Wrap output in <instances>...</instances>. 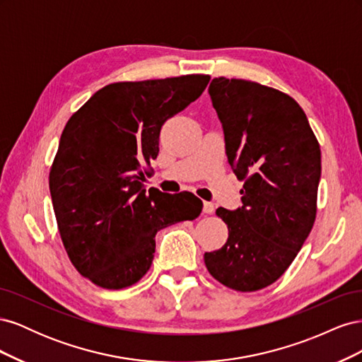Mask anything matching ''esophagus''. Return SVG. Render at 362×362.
I'll return each instance as SVG.
<instances>
[{"mask_svg": "<svg viewBox=\"0 0 362 362\" xmlns=\"http://www.w3.org/2000/svg\"><path fill=\"white\" fill-rule=\"evenodd\" d=\"M213 211H214V204L205 201V202H204V213H205V214H211Z\"/></svg>", "mask_w": 362, "mask_h": 362, "instance_id": "obj_1", "label": "esophagus"}]
</instances>
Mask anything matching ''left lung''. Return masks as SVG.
<instances>
[{
    "label": "left lung",
    "instance_id": "8db88e82",
    "mask_svg": "<svg viewBox=\"0 0 362 362\" xmlns=\"http://www.w3.org/2000/svg\"><path fill=\"white\" fill-rule=\"evenodd\" d=\"M225 134L228 163L243 181L242 208H217L226 243L205 252L210 275L235 291L279 279L317 213L320 145L306 115L287 93L247 80L214 78L208 87Z\"/></svg>",
    "mask_w": 362,
    "mask_h": 362
}]
</instances>
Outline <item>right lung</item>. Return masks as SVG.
I'll use <instances>...</instances> for the list:
<instances>
[{"mask_svg":"<svg viewBox=\"0 0 362 362\" xmlns=\"http://www.w3.org/2000/svg\"><path fill=\"white\" fill-rule=\"evenodd\" d=\"M210 75L120 81L98 90L64 127L49 170L59 233L80 275L107 290L146 275L160 229L193 221L202 201L145 189L164 122L202 95Z\"/></svg>","mask_w":362,"mask_h":362,"instance_id":"right-lung-1","label":"right lung"}]
</instances>
